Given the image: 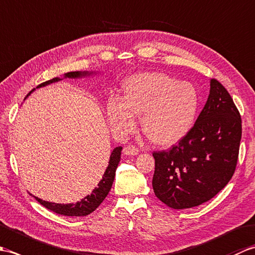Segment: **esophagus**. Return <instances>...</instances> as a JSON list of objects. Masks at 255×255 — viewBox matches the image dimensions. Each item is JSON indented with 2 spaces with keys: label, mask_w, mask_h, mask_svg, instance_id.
<instances>
[{
  "label": "esophagus",
  "mask_w": 255,
  "mask_h": 255,
  "mask_svg": "<svg viewBox=\"0 0 255 255\" xmlns=\"http://www.w3.org/2000/svg\"><path fill=\"white\" fill-rule=\"evenodd\" d=\"M139 152V150L134 147V145H127L125 147L123 150V153L125 155H137Z\"/></svg>",
  "instance_id": "obj_1"
}]
</instances>
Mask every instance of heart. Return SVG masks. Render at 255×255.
Instances as JSON below:
<instances>
[{"instance_id":"obj_1","label":"heart","mask_w":255,"mask_h":255,"mask_svg":"<svg viewBox=\"0 0 255 255\" xmlns=\"http://www.w3.org/2000/svg\"><path fill=\"white\" fill-rule=\"evenodd\" d=\"M199 108V94L189 82L161 72H144L128 78L121 100L106 104L107 121L113 131L134 130L141 116L143 133L153 143L171 147L192 131Z\"/></svg>"}]
</instances>
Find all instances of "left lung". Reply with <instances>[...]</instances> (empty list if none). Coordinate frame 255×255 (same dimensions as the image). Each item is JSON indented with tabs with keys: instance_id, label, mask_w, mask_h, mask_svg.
Returning <instances> with one entry per match:
<instances>
[{
	"instance_id": "1",
	"label": "left lung",
	"mask_w": 255,
	"mask_h": 255,
	"mask_svg": "<svg viewBox=\"0 0 255 255\" xmlns=\"http://www.w3.org/2000/svg\"><path fill=\"white\" fill-rule=\"evenodd\" d=\"M241 133L239 111L224 85L211 79L192 131L171 150L153 152L155 196L174 209L208 202L234 175Z\"/></svg>"
}]
</instances>
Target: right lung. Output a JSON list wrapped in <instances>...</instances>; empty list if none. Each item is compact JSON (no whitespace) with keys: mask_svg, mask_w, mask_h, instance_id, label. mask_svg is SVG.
Returning <instances> with one entry per match:
<instances>
[{"mask_svg":"<svg viewBox=\"0 0 255 255\" xmlns=\"http://www.w3.org/2000/svg\"><path fill=\"white\" fill-rule=\"evenodd\" d=\"M97 72H88V71H75V72H68L64 73L63 78H53L49 81H46V82L41 83L37 86L36 89H40L44 88V86L49 85L51 83H56L61 81L62 79H82L86 77H91V75H94ZM36 89L31 90L28 94H27L26 97H28L32 92H34ZM25 97V99H26ZM122 147H116L113 150V152L110 156V161H108V166L106 167V170L104 172V175H103L102 180L100 183L97 184V187H95L88 196H85L82 198L80 202H77L75 204H57V203H51V202H47V200H42L40 198H36L38 203H40L44 207L48 208L49 210L53 211V213H57L59 215H63V216H71V217H83V216H88L91 213L99 207V206L102 204L103 200L105 199L107 196V194L110 193L114 178H115V173L116 169L118 166L119 161H121V153H122ZM31 195V194H30Z\"/></svg>","mask_w":255,"mask_h":255,"instance_id":"right-lung-1","label":"right lung"}]
</instances>
